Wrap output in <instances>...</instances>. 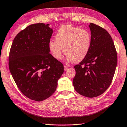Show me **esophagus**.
<instances>
[{"mask_svg":"<svg viewBox=\"0 0 127 127\" xmlns=\"http://www.w3.org/2000/svg\"><path fill=\"white\" fill-rule=\"evenodd\" d=\"M64 70H66L68 69V66L66 65H64Z\"/></svg>","mask_w":127,"mask_h":127,"instance_id":"obj_1","label":"esophagus"}]
</instances>
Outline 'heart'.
<instances>
[{
	"instance_id": "1",
	"label": "heart",
	"mask_w": 127,
	"mask_h": 127,
	"mask_svg": "<svg viewBox=\"0 0 127 127\" xmlns=\"http://www.w3.org/2000/svg\"><path fill=\"white\" fill-rule=\"evenodd\" d=\"M55 41H50L49 49L55 59H61L63 49L68 62L78 63L86 57L91 44V35L87 30L70 25L59 28L55 35Z\"/></svg>"
}]
</instances>
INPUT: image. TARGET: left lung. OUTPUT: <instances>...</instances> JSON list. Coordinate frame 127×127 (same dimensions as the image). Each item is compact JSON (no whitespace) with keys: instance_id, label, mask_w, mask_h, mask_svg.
I'll return each instance as SVG.
<instances>
[{"instance_id":"left-lung-1","label":"left lung","mask_w":127,"mask_h":127,"mask_svg":"<svg viewBox=\"0 0 127 127\" xmlns=\"http://www.w3.org/2000/svg\"><path fill=\"white\" fill-rule=\"evenodd\" d=\"M89 27L91 47L86 57L74 66L73 85L78 94L92 98L102 94L110 86L117 65V53L106 30L92 23Z\"/></svg>"}]
</instances>
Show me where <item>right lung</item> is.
I'll list each match as a JSON object with an SVG mask.
<instances>
[{
    "label": "right lung",
    "instance_id": "1",
    "mask_svg": "<svg viewBox=\"0 0 127 127\" xmlns=\"http://www.w3.org/2000/svg\"><path fill=\"white\" fill-rule=\"evenodd\" d=\"M49 24L35 23L14 38L9 55V68L21 92L30 99L41 101L54 93L64 71L61 62L49 53L53 30Z\"/></svg>",
    "mask_w": 127,
    "mask_h": 127
}]
</instances>
